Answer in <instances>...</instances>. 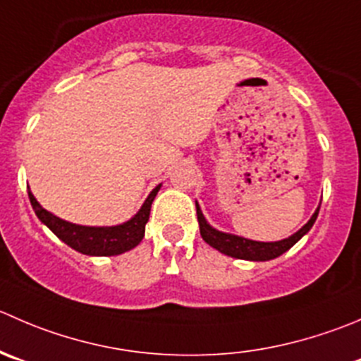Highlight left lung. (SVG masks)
<instances>
[{
    "instance_id": "1",
    "label": "left lung",
    "mask_w": 361,
    "mask_h": 361,
    "mask_svg": "<svg viewBox=\"0 0 361 361\" xmlns=\"http://www.w3.org/2000/svg\"><path fill=\"white\" fill-rule=\"evenodd\" d=\"M195 208H197V222H199V229H201L202 240H204L209 247L222 252V254L231 255V257H236V259H247V261H269V259H275L279 257V255L284 254V252H288L289 248L300 240V238L305 236V234L309 233L310 227H312L314 222H316L317 213H319V208H317L316 212H314V215L310 216L309 222H307L298 233L286 238V240L254 241V240H247V238L243 236H236V234L216 231L215 227H212L208 222H206L204 215H202L197 202H195Z\"/></svg>"
}]
</instances>
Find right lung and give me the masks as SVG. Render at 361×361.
Listing matches in <instances>:
<instances>
[{"instance_id": "add662e5", "label": "right lung", "mask_w": 361, "mask_h": 361, "mask_svg": "<svg viewBox=\"0 0 361 361\" xmlns=\"http://www.w3.org/2000/svg\"><path fill=\"white\" fill-rule=\"evenodd\" d=\"M159 190L160 185L153 188L145 204L130 220L120 224V226L111 227H90L66 222V220L59 219V216L52 215L51 212L42 208L40 202L31 194V190H27V195H30V202L40 222L45 224L59 240L65 241L73 250L86 255H118L132 250V248L141 243V240L145 238L146 222L149 219L152 202Z\"/></svg>"}]
</instances>
